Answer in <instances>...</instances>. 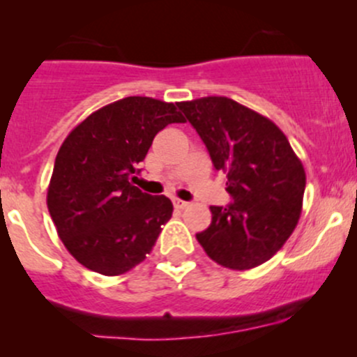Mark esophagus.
<instances>
[{
	"label": "esophagus",
	"instance_id": "34e87169",
	"mask_svg": "<svg viewBox=\"0 0 357 357\" xmlns=\"http://www.w3.org/2000/svg\"><path fill=\"white\" fill-rule=\"evenodd\" d=\"M172 204H174V207L176 208H186L188 207V202H185V200H179V199H174L172 200Z\"/></svg>",
	"mask_w": 357,
	"mask_h": 357
}]
</instances>
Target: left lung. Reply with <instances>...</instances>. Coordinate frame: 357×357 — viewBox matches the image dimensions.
I'll return each mask as SVG.
<instances>
[{
    "label": "left lung",
    "mask_w": 357,
    "mask_h": 357,
    "mask_svg": "<svg viewBox=\"0 0 357 357\" xmlns=\"http://www.w3.org/2000/svg\"><path fill=\"white\" fill-rule=\"evenodd\" d=\"M212 164L228 178V207L212 205V222L197 240L225 268L252 269L289 240L302 212L305 171L282 129L226 96L179 102Z\"/></svg>",
    "instance_id": "1"
}]
</instances>
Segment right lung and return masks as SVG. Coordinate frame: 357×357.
<instances>
[{
	"label": "right lung",
	"instance_id": "1",
	"mask_svg": "<svg viewBox=\"0 0 357 357\" xmlns=\"http://www.w3.org/2000/svg\"><path fill=\"white\" fill-rule=\"evenodd\" d=\"M172 122H185L174 103L128 96L93 112L63 139L46 204L60 240L84 268L124 275L155 245L172 202L129 179Z\"/></svg>",
	"mask_w": 357,
	"mask_h": 357
}]
</instances>
